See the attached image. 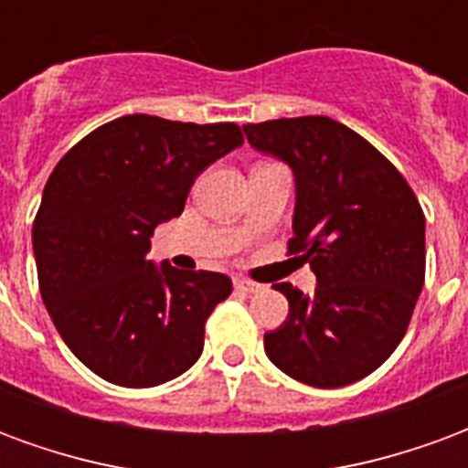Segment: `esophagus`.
Wrapping results in <instances>:
<instances>
[{
	"mask_svg": "<svg viewBox=\"0 0 468 468\" xmlns=\"http://www.w3.org/2000/svg\"><path fill=\"white\" fill-rule=\"evenodd\" d=\"M234 287H237L239 292H247V294H254L261 290V284H257V282H251V280H244V277H237V280H234Z\"/></svg>",
	"mask_w": 468,
	"mask_h": 468,
	"instance_id": "1",
	"label": "esophagus"
}]
</instances>
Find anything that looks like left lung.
Returning <instances> with one entry per match:
<instances>
[{
  "label": "left lung",
  "instance_id": "left-lung-1",
  "mask_svg": "<svg viewBox=\"0 0 468 468\" xmlns=\"http://www.w3.org/2000/svg\"><path fill=\"white\" fill-rule=\"evenodd\" d=\"M251 148L294 174L290 254L317 290H280L287 320L264 335L282 373L314 388L350 386L386 363L409 330L426 274V218L416 194L363 135L324 115L250 122Z\"/></svg>",
  "mask_w": 468,
  "mask_h": 468
}]
</instances>
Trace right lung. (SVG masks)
Masks as SVG:
<instances>
[{
	"label": "right lung",
	"instance_id": "add662e5",
	"mask_svg": "<svg viewBox=\"0 0 468 468\" xmlns=\"http://www.w3.org/2000/svg\"><path fill=\"white\" fill-rule=\"evenodd\" d=\"M244 144L234 122L122 115L59 158L32 224L42 303L95 376L154 388L194 366L204 324L231 280L148 260L158 224L178 217L197 176Z\"/></svg>",
	"mask_w": 468,
	"mask_h": 468
}]
</instances>
